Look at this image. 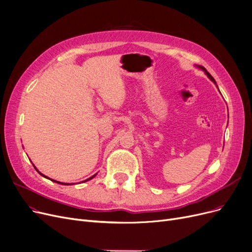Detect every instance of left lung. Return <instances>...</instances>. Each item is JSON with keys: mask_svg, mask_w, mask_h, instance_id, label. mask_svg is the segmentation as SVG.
<instances>
[{"mask_svg": "<svg viewBox=\"0 0 252 252\" xmlns=\"http://www.w3.org/2000/svg\"><path fill=\"white\" fill-rule=\"evenodd\" d=\"M198 67H199V68H200V69H202V70H203V71H204V72H205V74H206V75H207V76H208V77H209V79H210V80H211V81H213V82H214V83H215V84H216V82H215V80H214V78H213V77H212V76H211V75H210V73H209V72H208V71H207V70H206V69H205V68H204V67H202V65H198ZM216 86H217V85H216ZM217 89H218V87H217Z\"/></svg>", "mask_w": 252, "mask_h": 252, "instance_id": "obj_1", "label": "left lung"}]
</instances>
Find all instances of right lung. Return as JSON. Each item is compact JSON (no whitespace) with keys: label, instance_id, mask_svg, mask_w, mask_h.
<instances>
[{"label":"right lung","instance_id":"obj_1","mask_svg":"<svg viewBox=\"0 0 252 252\" xmlns=\"http://www.w3.org/2000/svg\"><path fill=\"white\" fill-rule=\"evenodd\" d=\"M32 166H34V165H32ZM34 167H35V166H34ZM35 169H36V170H37V168H35ZM37 171H38V170H37ZM38 173H39V174H40V175H42V176H44V175H43V174H42V173H40V172H39V171H38ZM95 175H96V174H94V176H92V177H90V178H89V179H86V180H84V181H89V180H91V179H93V178H94V176H95ZM44 177H45V178H48V177H46V176H44ZM48 179H50V178H48ZM51 181H53V182H57V183H59V184H63V185H69V183H68V184H67V183H63V182H60V181H56V180H53V179H51Z\"/></svg>","mask_w":252,"mask_h":252}]
</instances>
